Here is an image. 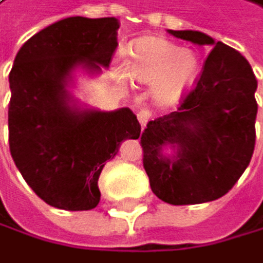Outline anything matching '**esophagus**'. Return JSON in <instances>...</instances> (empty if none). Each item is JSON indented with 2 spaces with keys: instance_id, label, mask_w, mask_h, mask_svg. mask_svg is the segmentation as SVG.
I'll list each match as a JSON object with an SVG mask.
<instances>
[{
  "instance_id": "obj_1",
  "label": "esophagus",
  "mask_w": 263,
  "mask_h": 263,
  "mask_svg": "<svg viewBox=\"0 0 263 263\" xmlns=\"http://www.w3.org/2000/svg\"><path fill=\"white\" fill-rule=\"evenodd\" d=\"M150 118H152V113L148 111V109H140V111L137 113V119H139V123H140V126H142V127L147 126Z\"/></svg>"
}]
</instances>
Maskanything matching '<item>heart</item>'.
Masks as SVG:
<instances>
[{"mask_svg": "<svg viewBox=\"0 0 263 263\" xmlns=\"http://www.w3.org/2000/svg\"><path fill=\"white\" fill-rule=\"evenodd\" d=\"M115 71L123 81L152 85L150 93L160 106H173L196 84L200 60L194 50L163 39H142L130 50V60L115 61Z\"/></svg>", "mask_w": 263, "mask_h": 263, "instance_id": "1", "label": "heart"}]
</instances>
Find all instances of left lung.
Instances as JSON below:
<instances>
[{
    "label": "left lung",
    "mask_w": 263,
    "mask_h": 263,
    "mask_svg": "<svg viewBox=\"0 0 263 263\" xmlns=\"http://www.w3.org/2000/svg\"><path fill=\"white\" fill-rule=\"evenodd\" d=\"M168 32L213 48L178 111L148 121L140 134L144 168L154 194L171 205L217 200L236 184L254 154L257 79L231 46L196 30ZM165 146L175 154H163Z\"/></svg>",
    "instance_id": "left-lung-1"
}]
</instances>
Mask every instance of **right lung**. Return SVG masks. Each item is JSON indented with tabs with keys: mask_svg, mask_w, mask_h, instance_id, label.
Listing matches in <instances>:
<instances>
[{
	"mask_svg": "<svg viewBox=\"0 0 263 263\" xmlns=\"http://www.w3.org/2000/svg\"><path fill=\"white\" fill-rule=\"evenodd\" d=\"M118 29L116 17H67L35 33L15 54L9 72V150L25 182L51 207L95 209L105 163L124 139L140 136L129 108H79L66 88L76 67L98 74L109 66Z\"/></svg>",
	"mask_w": 263,
	"mask_h": 263,
	"instance_id": "right-lung-1",
	"label": "right lung"
}]
</instances>
